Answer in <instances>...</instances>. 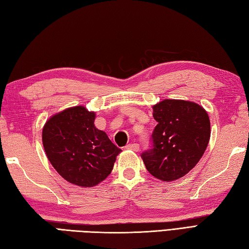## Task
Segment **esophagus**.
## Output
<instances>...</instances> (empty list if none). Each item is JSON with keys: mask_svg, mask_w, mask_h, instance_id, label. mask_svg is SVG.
I'll return each instance as SVG.
<instances>
[{"mask_svg": "<svg viewBox=\"0 0 249 249\" xmlns=\"http://www.w3.org/2000/svg\"><path fill=\"white\" fill-rule=\"evenodd\" d=\"M126 149H130V150H133V151H139L140 149V145L136 144V143H132V144H128L125 146Z\"/></svg>", "mask_w": 249, "mask_h": 249, "instance_id": "1", "label": "esophagus"}]
</instances>
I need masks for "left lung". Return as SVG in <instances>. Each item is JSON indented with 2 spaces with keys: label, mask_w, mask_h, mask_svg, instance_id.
I'll return each instance as SVG.
<instances>
[{
  "label": "left lung",
  "mask_w": 249,
  "mask_h": 249,
  "mask_svg": "<svg viewBox=\"0 0 249 249\" xmlns=\"http://www.w3.org/2000/svg\"><path fill=\"white\" fill-rule=\"evenodd\" d=\"M153 111L158 123L151 135L154 145L142 159L156 178L173 181L202 158L211 138L210 117L201 105L184 100H163Z\"/></svg>",
  "instance_id": "1"
}]
</instances>
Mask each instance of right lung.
<instances>
[{
  "label": "right lung",
  "mask_w": 249,
  "mask_h": 249,
  "mask_svg": "<svg viewBox=\"0 0 249 249\" xmlns=\"http://www.w3.org/2000/svg\"><path fill=\"white\" fill-rule=\"evenodd\" d=\"M95 113L74 106L52 116L43 146L54 170L71 184L93 187L107 177L121 149L94 125Z\"/></svg>",
  "instance_id": "obj_1"
}]
</instances>
